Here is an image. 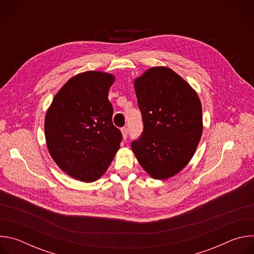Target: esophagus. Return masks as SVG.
<instances>
[{
	"label": "esophagus",
	"mask_w": 254,
	"mask_h": 254,
	"mask_svg": "<svg viewBox=\"0 0 254 254\" xmlns=\"http://www.w3.org/2000/svg\"><path fill=\"white\" fill-rule=\"evenodd\" d=\"M122 132H123V137H124V139H127V133H128V128H127V127H124L122 128Z\"/></svg>",
	"instance_id": "1"
}]
</instances>
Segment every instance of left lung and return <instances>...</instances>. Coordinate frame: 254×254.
Instances as JSON below:
<instances>
[{
  "instance_id": "obj_1",
  "label": "left lung",
  "mask_w": 254,
  "mask_h": 254,
  "mask_svg": "<svg viewBox=\"0 0 254 254\" xmlns=\"http://www.w3.org/2000/svg\"><path fill=\"white\" fill-rule=\"evenodd\" d=\"M143 129L131 149L153 178L183 170L202 134V106L194 89L167 67H154L134 81Z\"/></svg>"
}]
</instances>
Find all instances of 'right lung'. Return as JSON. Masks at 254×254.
Instances as JSON below:
<instances>
[{"label": "right lung", "mask_w": 254, "mask_h": 254, "mask_svg": "<svg viewBox=\"0 0 254 254\" xmlns=\"http://www.w3.org/2000/svg\"><path fill=\"white\" fill-rule=\"evenodd\" d=\"M115 78L98 71L72 77L55 95L45 118L49 153L59 168L82 182L104 174L120 149L108 90Z\"/></svg>", "instance_id": "1"}]
</instances>
